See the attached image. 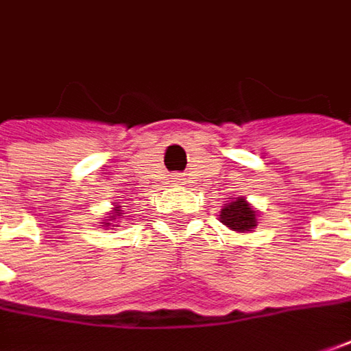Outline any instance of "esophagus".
Wrapping results in <instances>:
<instances>
[{
  "mask_svg": "<svg viewBox=\"0 0 351 351\" xmlns=\"http://www.w3.org/2000/svg\"><path fill=\"white\" fill-rule=\"evenodd\" d=\"M171 182H173V184H176V185H184L185 184V178H184V176H182V173H178V176H173V178H171Z\"/></svg>",
  "mask_w": 351,
  "mask_h": 351,
  "instance_id": "1",
  "label": "esophagus"
}]
</instances>
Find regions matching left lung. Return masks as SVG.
I'll list each match as a JSON object with an SVG mask.
<instances>
[{"instance_id": "left-lung-1", "label": "left lung", "mask_w": 351, "mask_h": 351, "mask_svg": "<svg viewBox=\"0 0 351 351\" xmlns=\"http://www.w3.org/2000/svg\"><path fill=\"white\" fill-rule=\"evenodd\" d=\"M227 199L229 202L221 209V223L235 233H251L253 229H256L258 215L253 205L247 202V197H227Z\"/></svg>"}]
</instances>
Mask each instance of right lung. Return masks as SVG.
<instances>
[{
    "label": "right lung",
    "mask_w": 351,
    "mask_h": 351,
    "mask_svg": "<svg viewBox=\"0 0 351 351\" xmlns=\"http://www.w3.org/2000/svg\"><path fill=\"white\" fill-rule=\"evenodd\" d=\"M124 217V211H122V205H116V207H112V211L108 213V219H104L102 217V225L100 227H104V229H108V227H118V225H114V223H120V219Z\"/></svg>",
    "instance_id": "add662e5"
}]
</instances>
